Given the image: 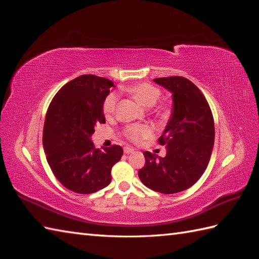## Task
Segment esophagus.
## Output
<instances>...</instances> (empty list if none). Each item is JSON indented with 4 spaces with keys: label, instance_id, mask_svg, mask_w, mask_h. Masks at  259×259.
<instances>
[{
    "label": "esophagus",
    "instance_id": "esophagus-1",
    "mask_svg": "<svg viewBox=\"0 0 259 259\" xmlns=\"http://www.w3.org/2000/svg\"><path fill=\"white\" fill-rule=\"evenodd\" d=\"M134 152H135L134 149H132V148H130V147H125V148H124V153L131 154V153H134Z\"/></svg>",
    "mask_w": 259,
    "mask_h": 259
}]
</instances>
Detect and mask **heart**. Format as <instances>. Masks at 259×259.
I'll list each match as a JSON object with an SVG mask.
<instances>
[{
	"instance_id": "b5f03b06",
	"label": "heart",
	"mask_w": 259,
	"mask_h": 259,
	"mask_svg": "<svg viewBox=\"0 0 259 259\" xmlns=\"http://www.w3.org/2000/svg\"><path fill=\"white\" fill-rule=\"evenodd\" d=\"M125 91L131 94L140 105L147 108L153 107L161 95L160 90L149 83H138L131 85L128 88L125 89ZM117 100H119V96H117L115 93L108 95L105 99L104 112L107 116L114 114ZM162 110L164 113L167 112L166 108H163ZM125 134H126V136L130 139L134 140V142H138L140 139L151 137L153 134V130L151 126H149V125H130V126L125 130Z\"/></svg>"
}]
</instances>
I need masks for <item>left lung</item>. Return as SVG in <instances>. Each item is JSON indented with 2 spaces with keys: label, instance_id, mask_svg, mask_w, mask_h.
<instances>
[{
  "label": "left lung",
  "instance_id": "8db88e82",
  "mask_svg": "<svg viewBox=\"0 0 259 259\" xmlns=\"http://www.w3.org/2000/svg\"><path fill=\"white\" fill-rule=\"evenodd\" d=\"M171 94L173 109L159 139L166 155L160 158L145 151V166L139 179L150 189L164 194L184 191L198 182L206 169L214 147L215 127L204 95L183 76L153 80Z\"/></svg>",
  "mask_w": 259,
  "mask_h": 259
}]
</instances>
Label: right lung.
Returning a JSON list of instances; mask_svg holds the SVG:
<instances>
[{
  "label": "right lung",
  "mask_w": 259,
  "mask_h": 259,
  "mask_svg": "<svg viewBox=\"0 0 259 259\" xmlns=\"http://www.w3.org/2000/svg\"><path fill=\"white\" fill-rule=\"evenodd\" d=\"M114 84L85 74L70 81L53 98L45 116L43 148L54 175L67 189L94 193L111 182V168L121 160L120 146L94 147L97 124L106 123L104 101Z\"/></svg>",
  "instance_id": "1"
}]
</instances>
